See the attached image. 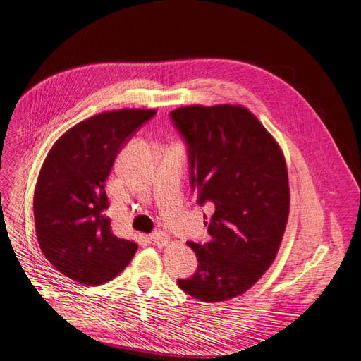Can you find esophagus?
I'll use <instances>...</instances> for the list:
<instances>
[{
    "instance_id": "obj_1",
    "label": "esophagus",
    "mask_w": 361,
    "mask_h": 361,
    "mask_svg": "<svg viewBox=\"0 0 361 361\" xmlns=\"http://www.w3.org/2000/svg\"><path fill=\"white\" fill-rule=\"evenodd\" d=\"M149 240L159 247H164L169 243V237H168V234H165V232H154V234L149 235Z\"/></svg>"
}]
</instances>
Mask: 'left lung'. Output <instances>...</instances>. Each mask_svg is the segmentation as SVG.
Segmentation results:
<instances>
[{"instance_id": "8db88e82", "label": "left lung", "mask_w": 361, "mask_h": 361, "mask_svg": "<svg viewBox=\"0 0 361 361\" xmlns=\"http://www.w3.org/2000/svg\"><path fill=\"white\" fill-rule=\"evenodd\" d=\"M171 120L188 145L190 185L210 240L188 241L197 270L178 279L185 294L205 303L246 293L273 264L289 214L285 157L259 120L240 104L183 106Z\"/></svg>"}]
</instances>
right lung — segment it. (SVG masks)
<instances>
[{
	"label": "right lung",
	"instance_id": "1",
	"mask_svg": "<svg viewBox=\"0 0 361 361\" xmlns=\"http://www.w3.org/2000/svg\"><path fill=\"white\" fill-rule=\"evenodd\" d=\"M154 115L97 114L68 129L43 161L34 192L37 240L46 259L75 282L102 285L133 258L137 244L112 232L104 184L120 149Z\"/></svg>",
	"mask_w": 361,
	"mask_h": 361
}]
</instances>
